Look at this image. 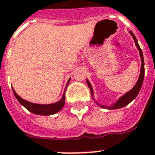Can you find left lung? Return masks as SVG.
I'll use <instances>...</instances> for the list:
<instances>
[{"label": "left lung", "instance_id": "1", "mask_svg": "<svg viewBox=\"0 0 155 155\" xmlns=\"http://www.w3.org/2000/svg\"><path fill=\"white\" fill-rule=\"evenodd\" d=\"M130 35H132L133 38L134 40L135 44L137 46V49L139 51L140 53V56H141V59H142V67H141V72H140V75L139 78H138V80L136 83V84L134 87H133L132 89L130 90V92H128L127 93H125L123 97H121L120 99L118 100L117 103L113 104L112 106H106V105H102V104H97L100 107H101V108H108V109H116V108H122L124 106L127 105L130 102L132 101L133 100L135 99V97H137V94H138V92H140V89H141V87H142V83H143V80H144V75H145V68H144V58H143V54H142V49L140 48L139 45H138V42H137V40L135 37V35H134V33L130 30ZM87 85H88V87L90 88V91H91V93L93 94V91H92V86L90 84V83L88 80H87Z\"/></svg>", "mask_w": 155, "mask_h": 155}]
</instances>
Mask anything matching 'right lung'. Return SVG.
<instances>
[{"label": "right lung", "instance_id": "add662e5", "mask_svg": "<svg viewBox=\"0 0 155 155\" xmlns=\"http://www.w3.org/2000/svg\"><path fill=\"white\" fill-rule=\"evenodd\" d=\"M69 81H70V80H68L67 86L69 84ZM67 86H66L65 91L67 89ZM65 91H64L62 99L59 101L56 102L54 104H38L30 103V102L23 100L13 89V93L15 95L16 98L18 99V101L20 102L25 108H27L30 112L35 113V114H38V115H51V114L58 113L61 108H63V107L64 106V103H65Z\"/></svg>", "mask_w": 155, "mask_h": 155}]
</instances>
